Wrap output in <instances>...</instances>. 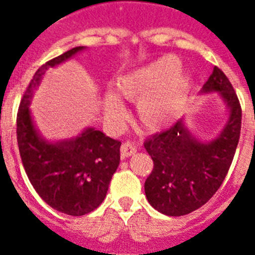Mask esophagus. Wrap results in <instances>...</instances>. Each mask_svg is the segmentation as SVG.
Returning <instances> with one entry per match:
<instances>
[{
  "label": "esophagus",
  "mask_w": 255,
  "mask_h": 255,
  "mask_svg": "<svg viewBox=\"0 0 255 255\" xmlns=\"http://www.w3.org/2000/svg\"><path fill=\"white\" fill-rule=\"evenodd\" d=\"M136 152L135 144L132 141H126V143L122 144L120 147V153H122V157H128V156L133 155Z\"/></svg>",
  "instance_id": "34e87169"
}]
</instances>
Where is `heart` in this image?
<instances>
[{"mask_svg":"<svg viewBox=\"0 0 255 255\" xmlns=\"http://www.w3.org/2000/svg\"><path fill=\"white\" fill-rule=\"evenodd\" d=\"M180 61L165 55L133 70L118 79L116 96L122 100L139 102L136 115L140 127L156 132L176 119L188 94V77L178 69ZM104 112L110 119H119L122 107L114 96H107Z\"/></svg>","mask_w":255,"mask_h":255,"instance_id":"1","label":"heart"}]
</instances>
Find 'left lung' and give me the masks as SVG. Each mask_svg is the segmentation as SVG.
I'll use <instances>...</instances> for the list:
<instances>
[{
  "label": "left lung",
  "instance_id": "1",
  "mask_svg": "<svg viewBox=\"0 0 255 255\" xmlns=\"http://www.w3.org/2000/svg\"><path fill=\"white\" fill-rule=\"evenodd\" d=\"M220 92L229 119L216 139L200 141L178 120L167 131L145 140L153 169L144 184L148 202L160 213L178 217L201 208L225 180L241 133V104L228 77L218 67L201 94Z\"/></svg>",
  "mask_w": 255,
  "mask_h": 255
}]
</instances>
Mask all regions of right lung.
Masks as SVG:
<instances>
[{
	"label": "right lung",
	"mask_w": 255,
	"mask_h": 255,
	"mask_svg": "<svg viewBox=\"0 0 255 255\" xmlns=\"http://www.w3.org/2000/svg\"><path fill=\"white\" fill-rule=\"evenodd\" d=\"M82 50L85 46H78L42 65L17 114L18 148L31 185L47 205L69 216H85L103 202L120 163L122 143L91 127L69 140L47 141L34 126L29 106L43 74Z\"/></svg>",
	"instance_id": "add662e5"
}]
</instances>
